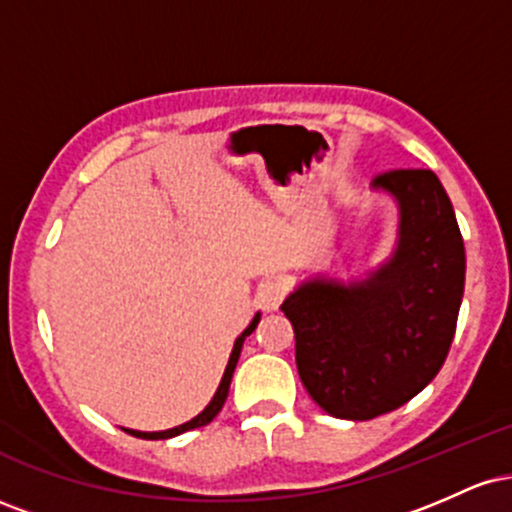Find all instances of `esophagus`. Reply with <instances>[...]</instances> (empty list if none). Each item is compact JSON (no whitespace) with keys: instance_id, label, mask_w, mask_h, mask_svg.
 I'll return each instance as SVG.
<instances>
[{"instance_id":"obj_1","label":"esophagus","mask_w":512,"mask_h":512,"mask_svg":"<svg viewBox=\"0 0 512 512\" xmlns=\"http://www.w3.org/2000/svg\"><path fill=\"white\" fill-rule=\"evenodd\" d=\"M284 296H286L284 281L269 279L264 281V284H260V289H257L255 303L257 308L264 310V313H274V310L281 305V301H284Z\"/></svg>"}]
</instances>
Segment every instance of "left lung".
<instances>
[{
    "label": "left lung",
    "instance_id": "1",
    "mask_svg": "<svg viewBox=\"0 0 512 512\" xmlns=\"http://www.w3.org/2000/svg\"><path fill=\"white\" fill-rule=\"evenodd\" d=\"M373 187L397 199L395 252L361 281H303L281 305L305 390L349 421L402 407L436 378L464 293L462 233L436 173L387 170Z\"/></svg>",
    "mask_w": 512,
    "mask_h": 512
}]
</instances>
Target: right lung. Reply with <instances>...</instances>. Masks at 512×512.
Returning a JSON list of instances; mask_svg holds the SVG:
<instances>
[{"label":"right lung","instance_id":"add662e5","mask_svg":"<svg viewBox=\"0 0 512 512\" xmlns=\"http://www.w3.org/2000/svg\"><path fill=\"white\" fill-rule=\"evenodd\" d=\"M257 322H260V315L252 317V322L248 325V330H245L243 334H240V337L236 339V344H233L231 358H228V366H226V370H223V378H221V383H219V390H216V395L211 397V402L207 404V409H204L202 414H197L195 419L187 421V424L175 426V428H168V431L144 433V431H132V428H122V431L129 433V436H137V438H144V440H166V438L180 436V433H185V431H192V428H199V426H207V424H211V421H214V416L219 414L221 407H223V402H226V397H228V387H231L233 370H236V363H238V358H240V349H243L245 337H250V334L255 332Z\"/></svg>","mask_w":512,"mask_h":512}]
</instances>
